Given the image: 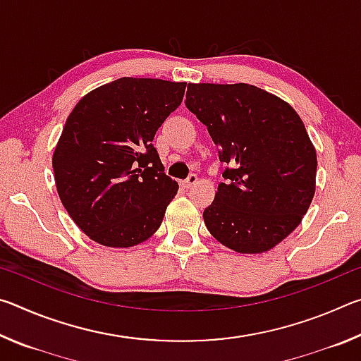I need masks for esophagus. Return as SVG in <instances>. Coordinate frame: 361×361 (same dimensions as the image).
<instances>
[{
    "mask_svg": "<svg viewBox=\"0 0 361 361\" xmlns=\"http://www.w3.org/2000/svg\"><path fill=\"white\" fill-rule=\"evenodd\" d=\"M195 183H197V175L191 173L185 181H183V188H191L195 185Z\"/></svg>",
    "mask_w": 361,
    "mask_h": 361,
    "instance_id": "1",
    "label": "esophagus"
}]
</instances>
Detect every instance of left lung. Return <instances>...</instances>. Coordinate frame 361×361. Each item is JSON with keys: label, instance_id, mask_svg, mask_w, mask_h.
<instances>
[{"label": "left lung", "instance_id": "left-lung-1", "mask_svg": "<svg viewBox=\"0 0 361 361\" xmlns=\"http://www.w3.org/2000/svg\"><path fill=\"white\" fill-rule=\"evenodd\" d=\"M186 106L229 164L204 210L207 229L239 253L274 248L298 228L315 192L317 154L301 118L243 82L188 84Z\"/></svg>", "mask_w": 361, "mask_h": 361}]
</instances>
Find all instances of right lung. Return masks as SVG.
Listing matches in <instances>:
<instances>
[{
    "label": "right lung",
    "mask_w": 361,
    "mask_h": 361,
    "mask_svg": "<svg viewBox=\"0 0 361 361\" xmlns=\"http://www.w3.org/2000/svg\"><path fill=\"white\" fill-rule=\"evenodd\" d=\"M186 82L121 78L73 109L52 157L59 197L85 235L105 247L138 245L162 223L178 183L152 140L180 106Z\"/></svg>",
    "instance_id": "1"
}]
</instances>
